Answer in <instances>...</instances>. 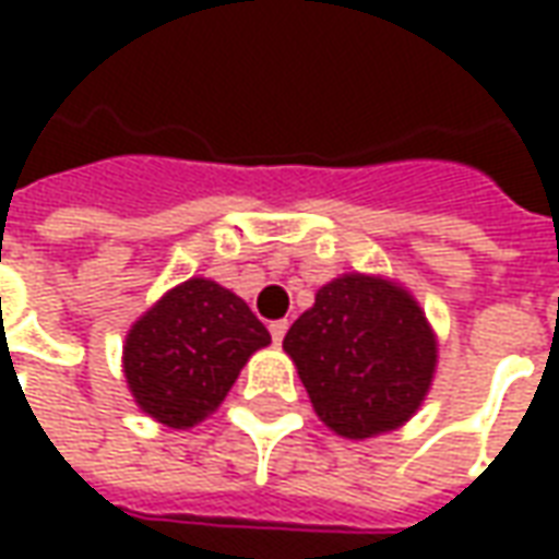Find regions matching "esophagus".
Wrapping results in <instances>:
<instances>
[{
    "label": "esophagus",
    "instance_id": "34e87169",
    "mask_svg": "<svg viewBox=\"0 0 559 559\" xmlns=\"http://www.w3.org/2000/svg\"><path fill=\"white\" fill-rule=\"evenodd\" d=\"M269 332H272V341L281 344L284 335H287V320H272V323H269Z\"/></svg>",
    "mask_w": 559,
    "mask_h": 559
}]
</instances>
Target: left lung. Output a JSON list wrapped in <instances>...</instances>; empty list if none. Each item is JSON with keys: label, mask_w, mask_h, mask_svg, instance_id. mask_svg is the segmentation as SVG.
Segmentation results:
<instances>
[{"label": "left lung", "mask_w": 559, "mask_h": 559, "mask_svg": "<svg viewBox=\"0 0 559 559\" xmlns=\"http://www.w3.org/2000/svg\"><path fill=\"white\" fill-rule=\"evenodd\" d=\"M320 419L347 440L401 428L419 411L437 368L425 311L395 281L341 275L284 335Z\"/></svg>", "instance_id": "left-lung-1"}]
</instances>
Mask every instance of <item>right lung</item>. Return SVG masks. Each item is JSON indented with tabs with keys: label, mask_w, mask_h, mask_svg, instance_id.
<instances>
[{
	"label": "right lung",
	"mask_w": 559,
	"mask_h": 559,
	"mask_svg": "<svg viewBox=\"0 0 559 559\" xmlns=\"http://www.w3.org/2000/svg\"><path fill=\"white\" fill-rule=\"evenodd\" d=\"M269 341L236 293L206 278L185 281L128 332V389L160 425L191 428L227 399L242 365Z\"/></svg>",
	"instance_id": "right-lung-1"
}]
</instances>
